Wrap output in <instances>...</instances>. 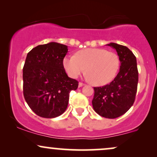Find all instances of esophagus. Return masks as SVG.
I'll return each instance as SVG.
<instances>
[{"label": "esophagus", "mask_w": 157, "mask_h": 157, "mask_svg": "<svg viewBox=\"0 0 157 157\" xmlns=\"http://www.w3.org/2000/svg\"><path fill=\"white\" fill-rule=\"evenodd\" d=\"M84 83H82V82H79V87H82V86H84Z\"/></svg>", "instance_id": "1"}]
</instances>
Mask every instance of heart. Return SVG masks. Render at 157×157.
Instances as JSON below:
<instances>
[{"label":"heart","mask_w":157,"mask_h":157,"mask_svg":"<svg viewBox=\"0 0 157 157\" xmlns=\"http://www.w3.org/2000/svg\"><path fill=\"white\" fill-rule=\"evenodd\" d=\"M64 68L70 77L76 78L84 71L95 86L109 83L117 75L120 59L115 52L102 48L80 50L75 56H67L63 60Z\"/></svg>","instance_id":"1"}]
</instances>
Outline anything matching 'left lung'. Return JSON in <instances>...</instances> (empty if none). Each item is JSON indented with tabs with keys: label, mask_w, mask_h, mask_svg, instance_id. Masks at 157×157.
Segmentation results:
<instances>
[{
	"label": "left lung",
	"mask_w": 157,
	"mask_h": 157,
	"mask_svg": "<svg viewBox=\"0 0 157 157\" xmlns=\"http://www.w3.org/2000/svg\"><path fill=\"white\" fill-rule=\"evenodd\" d=\"M108 46L116 49L120 68L109 84L94 87L93 109L102 117L114 119L127 112L134 104L138 84L136 59L125 46L111 43Z\"/></svg>",
	"instance_id": "1"
}]
</instances>
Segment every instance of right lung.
<instances>
[{"mask_svg":"<svg viewBox=\"0 0 157 157\" xmlns=\"http://www.w3.org/2000/svg\"><path fill=\"white\" fill-rule=\"evenodd\" d=\"M67 46L51 42L27 54L23 68V96L30 109L44 118H55L67 109L69 93L78 81L68 77L63 59Z\"/></svg>","mask_w":157,"mask_h":157,"instance_id":"1","label":"right lung"}]
</instances>
